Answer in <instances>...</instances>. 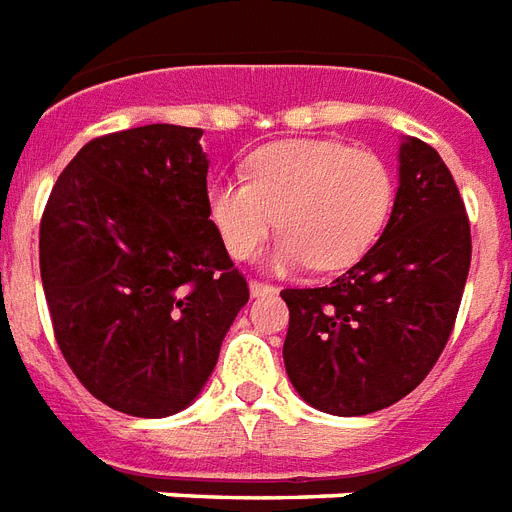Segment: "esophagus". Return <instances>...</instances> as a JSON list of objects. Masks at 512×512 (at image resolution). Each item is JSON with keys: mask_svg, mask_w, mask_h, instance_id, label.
<instances>
[{"mask_svg": "<svg viewBox=\"0 0 512 512\" xmlns=\"http://www.w3.org/2000/svg\"><path fill=\"white\" fill-rule=\"evenodd\" d=\"M249 292H252V297H268L276 295V287H273V284H265V281L252 279L249 281Z\"/></svg>", "mask_w": 512, "mask_h": 512, "instance_id": "34e87169", "label": "esophagus"}]
</instances>
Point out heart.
<instances>
[{
    "label": "heart",
    "instance_id": "heart-1",
    "mask_svg": "<svg viewBox=\"0 0 512 512\" xmlns=\"http://www.w3.org/2000/svg\"><path fill=\"white\" fill-rule=\"evenodd\" d=\"M396 199L388 162L342 140L295 138L268 143L247 159V180L215 177L207 188L209 220L231 257H249L268 233V265L340 271L369 252L385 231Z\"/></svg>",
    "mask_w": 512,
    "mask_h": 512
}]
</instances>
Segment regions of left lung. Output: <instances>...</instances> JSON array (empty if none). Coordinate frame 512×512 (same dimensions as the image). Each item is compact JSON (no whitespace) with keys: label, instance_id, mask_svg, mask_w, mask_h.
Returning a JSON list of instances; mask_svg holds the SVG:
<instances>
[{"label":"left lung","instance_id":"left-lung-1","mask_svg":"<svg viewBox=\"0 0 512 512\" xmlns=\"http://www.w3.org/2000/svg\"><path fill=\"white\" fill-rule=\"evenodd\" d=\"M470 223L436 148L406 138L385 231L329 287L284 289V366L303 401L337 417L396 404L441 356L470 271Z\"/></svg>","mask_w":512,"mask_h":512}]
</instances>
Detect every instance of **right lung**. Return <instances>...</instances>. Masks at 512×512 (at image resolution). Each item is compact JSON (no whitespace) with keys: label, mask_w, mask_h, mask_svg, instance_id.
Instances as JSON below:
<instances>
[{"label":"right lung","mask_w":512,"mask_h":512,"mask_svg":"<svg viewBox=\"0 0 512 512\" xmlns=\"http://www.w3.org/2000/svg\"><path fill=\"white\" fill-rule=\"evenodd\" d=\"M201 135L146 124L90 140L39 225L60 353L92 396L132 417L191 404L249 300L209 220Z\"/></svg>","instance_id":"1"}]
</instances>
